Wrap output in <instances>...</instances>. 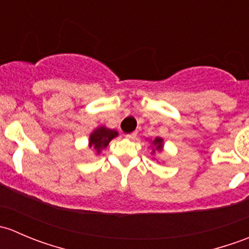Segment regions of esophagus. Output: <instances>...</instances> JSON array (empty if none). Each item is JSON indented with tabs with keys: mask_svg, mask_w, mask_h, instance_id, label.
<instances>
[{
	"mask_svg": "<svg viewBox=\"0 0 249 249\" xmlns=\"http://www.w3.org/2000/svg\"><path fill=\"white\" fill-rule=\"evenodd\" d=\"M136 135H137V132L135 131V132H131V134H126V135H125V137H126V139H129V140H132V139H135V137H136Z\"/></svg>",
	"mask_w": 249,
	"mask_h": 249,
	"instance_id": "1",
	"label": "esophagus"
}]
</instances>
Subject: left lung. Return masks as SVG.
<instances>
[{"label": "left lung", "instance_id": "obj_1", "mask_svg": "<svg viewBox=\"0 0 249 249\" xmlns=\"http://www.w3.org/2000/svg\"><path fill=\"white\" fill-rule=\"evenodd\" d=\"M153 144L155 145V149L161 150L162 149V139H160V137H157V139L153 141ZM153 152H154V150H153Z\"/></svg>", "mask_w": 249, "mask_h": 249}]
</instances>
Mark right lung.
Here are the masks:
<instances>
[{"mask_svg": "<svg viewBox=\"0 0 249 249\" xmlns=\"http://www.w3.org/2000/svg\"><path fill=\"white\" fill-rule=\"evenodd\" d=\"M117 136L118 132L115 131V130L107 129V127L105 126L97 127V129L95 130L94 132H91V135H90L89 147L96 150L97 154H100L101 149L106 148L110 141Z\"/></svg>", "mask_w": 249, "mask_h": 249, "instance_id": "add662e5", "label": "right lung"}]
</instances>
